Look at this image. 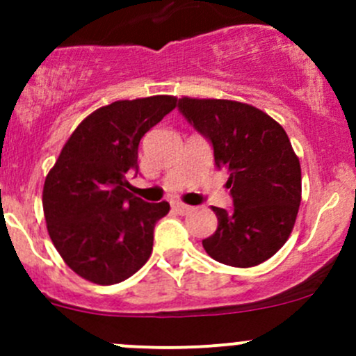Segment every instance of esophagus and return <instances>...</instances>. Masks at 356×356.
Instances as JSON below:
<instances>
[{"mask_svg": "<svg viewBox=\"0 0 356 356\" xmlns=\"http://www.w3.org/2000/svg\"><path fill=\"white\" fill-rule=\"evenodd\" d=\"M172 210L177 211L179 215H186L191 211V207H188V204L184 203H179V201H172Z\"/></svg>", "mask_w": 356, "mask_h": 356, "instance_id": "esophagus-1", "label": "esophagus"}]
</instances>
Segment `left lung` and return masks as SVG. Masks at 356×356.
<instances>
[{"instance_id":"8db88e82","label":"left lung","mask_w":356,"mask_h":356,"mask_svg":"<svg viewBox=\"0 0 356 356\" xmlns=\"http://www.w3.org/2000/svg\"><path fill=\"white\" fill-rule=\"evenodd\" d=\"M179 110L213 146L227 172L234 208L213 207L217 231L203 239L213 260L248 268L274 257L296 222L301 167L281 124L265 111L231 99H179Z\"/></svg>"}]
</instances>
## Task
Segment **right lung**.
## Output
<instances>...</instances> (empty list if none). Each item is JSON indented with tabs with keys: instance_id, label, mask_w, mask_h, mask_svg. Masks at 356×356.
Here are the masks:
<instances>
[{
	"instance_id": "obj_1",
	"label": "right lung",
	"mask_w": 356,
	"mask_h": 356,
	"mask_svg": "<svg viewBox=\"0 0 356 356\" xmlns=\"http://www.w3.org/2000/svg\"><path fill=\"white\" fill-rule=\"evenodd\" d=\"M177 106L174 96L122 99L77 125L46 175L42 208L53 245L82 279L110 286L148 261L153 229L170 204L129 191L143 136Z\"/></svg>"
}]
</instances>
